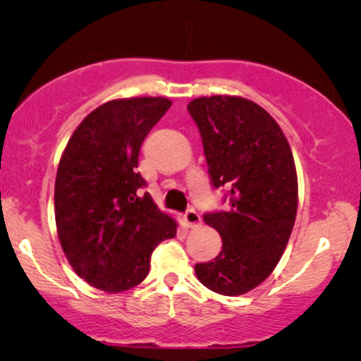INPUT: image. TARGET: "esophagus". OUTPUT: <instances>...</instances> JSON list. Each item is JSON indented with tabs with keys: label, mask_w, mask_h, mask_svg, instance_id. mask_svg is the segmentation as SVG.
<instances>
[{
	"label": "esophagus",
	"mask_w": 361,
	"mask_h": 361,
	"mask_svg": "<svg viewBox=\"0 0 361 361\" xmlns=\"http://www.w3.org/2000/svg\"><path fill=\"white\" fill-rule=\"evenodd\" d=\"M184 219H185V224H187V226H189V228H195V226H199L200 221H202L200 215L197 214L194 209L187 210L185 215H184Z\"/></svg>",
	"instance_id": "34e87169"
}]
</instances>
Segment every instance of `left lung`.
Segmentation results:
<instances>
[{
  "label": "left lung",
  "mask_w": 361,
  "mask_h": 361,
  "mask_svg": "<svg viewBox=\"0 0 361 361\" xmlns=\"http://www.w3.org/2000/svg\"><path fill=\"white\" fill-rule=\"evenodd\" d=\"M199 126L214 187H230L226 212L205 214L221 251L195 264L197 279L224 295L250 293L279 263L298 214V172L283 130L241 97H200L187 105Z\"/></svg>",
  "instance_id": "obj_1"
}]
</instances>
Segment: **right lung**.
Listing matches in <instances>:
<instances>
[{
  "label": "right lung",
  "mask_w": 361,
  "mask_h": 361,
  "mask_svg": "<svg viewBox=\"0 0 361 361\" xmlns=\"http://www.w3.org/2000/svg\"><path fill=\"white\" fill-rule=\"evenodd\" d=\"M172 102L120 98L83 118L62 152L54 205L61 246L73 271L116 294L146 279L151 253L174 238L177 221L157 209L136 172L142 141Z\"/></svg>",
  "instance_id": "right-lung-1"
}]
</instances>
